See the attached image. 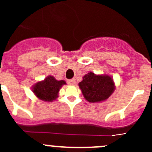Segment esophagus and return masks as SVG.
<instances>
[{
  "mask_svg": "<svg viewBox=\"0 0 152 152\" xmlns=\"http://www.w3.org/2000/svg\"><path fill=\"white\" fill-rule=\"evenodd\" d=\"M67 83L70 85H75V84H76V80H75V79H70V80L67 81Z\"/></svg>",
  "mask_w": 152,
  "mask_h": 152,
  "instance_id": "obj_1",
  "label": "esophagus"
}]
</instances>
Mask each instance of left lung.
<instances>
[{
  "label": "left lung",
  "instance_id": "8db88e82",
  "mask_svg": "<svg viewBox=\"0 0 152 152\" xmlns=\"http://www.w3.org/2000/svg\"><path fill=\"white\" fill-rule=\"evenodd\" d=\"M79 86L85 99L90 103L107 100L115 89L111 76L106 74L96 75L93 72L85 74Z\"/></svg>",
  "mask_w": 152,
  "mask_h": 152
}]
</instances>
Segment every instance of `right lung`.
Wrapping results in <instances>:
<instances>
[{"label": "right lung", "mask_w": 152, "mask_h": 152, "mask_svg": "<svg viewBox=\"0 0 152 152\" xmlns=\"http://www.w3.org/2000/svg\"><path fill=\"white\" fill-rule=\"evenodd\" d=\"M66 82L64 80L58 81L53 76H48L43 81L37 82L32 87L35 96L44 102H53L59 96V92Z\"/></svg>", "instance_id": "1"}]
</instances>
